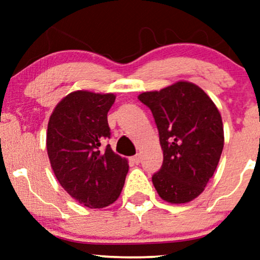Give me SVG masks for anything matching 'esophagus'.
Wrapping results in <instances>:
<instances>
[{"label":"esophagus","instance_id":"34e87169","mask_svg":"<svg viewBox=\"0 0 260 260\" xmlns=\"http://www.w3.org/2000/svg\"><path fill=\"white\" fill-rule=\"evenodd\" d=\"M131 161H132L133 164H136V165H138V164L140 162V156H139L138 154H137V155H134V156L131 157Z\"/></svg>","mask_w":260,"mask_h":260}]
</instances>
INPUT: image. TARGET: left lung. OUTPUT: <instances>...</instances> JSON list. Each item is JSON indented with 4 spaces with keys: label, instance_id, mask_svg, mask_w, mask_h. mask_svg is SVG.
Listing matches in <instances>:
<instances>
[{
    "label": "left lung",
    "instance_id": "1",
    "mask_svg": "<svg viewBox=\"0 0 260 260\" xmlns=\"http://www.w3.org/2000/svg\"><path fill=\"white\" fill-rule=\"evenodd\" d=\"M151 110L164 160L151 177L164 201L181 204L204 190L223 148L219 110L199 86L188 82L138 96Z\"/></svg>",
    "mask_w": 260,
    "mask_h": 260
}]
</instances>
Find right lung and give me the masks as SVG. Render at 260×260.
Returning a JSON list of instances; mask_svg holds the SVG:
<instances>
[{"label":"right lung","instance_id":"add662e5","mask_svg":"<svg viewBox=\"0 0 260 260\" xmlns=\"http://www.w3.org/2000/svg\"><path fill=\"white\" fill-rule=\"evenodd\" d=\"M113 94L71 92L53 110L47 126L46 148L59 184L86 208H105L121 194L128 162L104 139L111 137L107 112Z\"/></svg>","mask_w":260,"mask_h":260}]
</instances>
